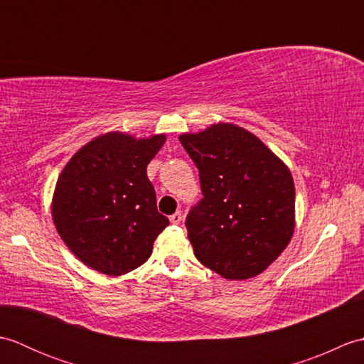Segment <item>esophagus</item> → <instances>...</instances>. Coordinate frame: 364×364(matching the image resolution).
Here are the masks:
<instances>
[{
    "label": "esophagus",
    "mask_w": 364,
    "mask_h": 364,
    "mask_svg": "<svg viewBox=\"0 0 364 364\" xmlns=\"http://www.w3.org/2000/svg\"><path fill=\"white\" fill-rule=\"evenodd\" d=\"M170 222H172V223H175V225H176V223H180L181 220H183V214H181V211H176L175 214H172V215H170Z\"/></svg>",
    "instance_id": "esophagus-1"
}]
</instances>
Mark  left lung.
Masks as SVG:
<instances>
[{"label": "left lung", "mask_w": 364, "mask_h": 364, "mask_svg": "<svg viewBox=\"0 0 364 364\" xmlns=\"http://www.w3.org/2000/svg\"><path fill=\"white\" fill-rule=\"evenodd\" d=\"M180 142L203 194L186 218L196 258L228 280L257 277L280 257L296 227L289 168L233 123L181 134Z\"/></svg>", "instance_id": "8db88e82"}]
</instances>
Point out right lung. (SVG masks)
Returning <instances> with one entry per match:
<instances>
[{
	"label": "right lung",
	"instance_id": "1",
	"mask_svg": "<svg viewBox=\"0 0 364 364\" xmlns=\"http://www.w3.org/2000/svg\"><path fill=\"white\" fill-rule=\"evenodd\" d=\"M164 142L166 134L106 133L76 151L60 172L53 222L86 266L117 277L150 258L168 219L158 213L146 166Z\"/></svg>",
	"mask_w": 364,
	"mask_h": 364
}]
</instances>
